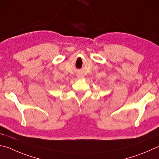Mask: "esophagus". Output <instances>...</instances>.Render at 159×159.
Returning <instances> with one entry per match:
<instances>
[{"label": "esophagus", "instance_id": "1", "mask_svg": "<svg viewBox=\"0 0 159 159\" xmlns=\"http://www.w3.org/2000/svg\"><path fill=\"white\" fill-rule=\"evenodd\" d=\"M78 77H79V79H83V76H82V75H79V76H78Z\"/></svg>", "mask_w": 159, "mask_h": 159}]
</instances>
